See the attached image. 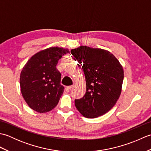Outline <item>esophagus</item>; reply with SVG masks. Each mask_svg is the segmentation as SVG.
I'll use <instances>...</instances> for the list:
<instances>
[{"mask_svg": "<svg viewBox=\"0 0 151 151\" xmlns=\"http://www.w3.org/2000/svg\"><path fill=\"white\" fill-rule=\"evenodd\" d=\"M73 86H67V87H66L65 88V91H67V92H69V91H70V89H71L72 88H73Z\"/></svg>", "mask_w": 151, "mask_h": 151, "instance_id": "34e87169", "label": "esophagus"}]
</instances>
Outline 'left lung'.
<instances>
[{"label": "left lung", "instance_id": "obj_1", "mask_svg": "<svg viewBox=\"0 0 151 151\" xmlns=\"http://www.w3.org/2000/svg\"><path fill=\"white\" fill-rule=\"evenodd\" d=\"M70 53L82 64L86 81V92L75 100L76 108L87 118L107 113L121 95L124 72L119 62L108 50L87 46L72 49Z\"/></svg>", "mask_w": 151, "mask_h": 151}]
</instances>
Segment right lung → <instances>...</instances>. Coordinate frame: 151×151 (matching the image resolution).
Segmentation results:
<instances>
[{"instance_id": "1", "label": "right lung", "mask_w": 151, "mask_h": 151, "mask_svg": "<svg viewBox=\"0 0 151 151\" xmlns=\"http://www.w3.org/2000/svg\"><path fill=\"white\" fill-rule=\"evenodd\" d=\"M69 50L50 47L38 52L25 64L21 73V91L24 101L39 113L52 110L64 91L61 74L56 69L58 60Z\"/></svg>"}]
</instances>
